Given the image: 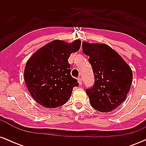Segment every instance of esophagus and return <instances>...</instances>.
<instances>
[{"instance_id": "obj_1", "label": "esophagus", "mask_w": 146, "mask_h": 146, "mask_svg": "<svg viewBox=\"0 0 146 146\" xmlns=\"http://www.w3.org/2000/svg\"><path fill=\"white\" fill-rule=\"evenodd\" d=\"M78 83H79V84L80 85V86H81V85H82V78H78Z\"/></svg>"}]
</instances>
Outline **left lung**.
Listing matches in <instances>:
<instances>
[{
    "mask_svg": "<svg viewBox=\"0 0 146 146\" xmlns=\"http://www.w3.org/2000/svg\"><path fill=\"white\" fill-rule=\"evenodd\" d=\"M84 53L89 56L95 82L86 90L92 107L107 113L125 100L132 81V72L123 58L104 44L84 42Z\"/></svg>",
    "mask_w": 146,
    "mask_h": 146,
    "instance_id": "1",
    "label": "left lung"
}]
</instances>
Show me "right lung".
<instances>
[{
    "mask_svg": "<svg viewBox=\"0 0 146 146\" xmlns=\"http://www.w3.org/2000/svg\"><path fill=\"white\" fill-rule=\"evenodd\" d=\"M81 40L72 43L53 40L38 49L27 62L25 81L32 98L46 108L64 105L71 98L73 87L78 86L71 75L68 59L79 51Z\"/></svg>",
    "mask_w": 146,
    "mask_h": 146,
    "instance_id": "right-lung-1",
    "label": "right lung"
}]
</instances>
